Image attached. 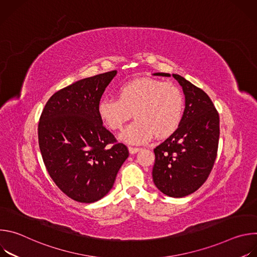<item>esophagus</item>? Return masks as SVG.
<instances>
[{"label": "esophagus", "mask_w": 257, "mask_h": 257, "mask_svg": "<svg viewBox=\"0 0 257 257\" xmlns=\"http://www.w3.org/2000/svg\"><path fill=\"white\" fill-rule=\"evenodd\" d=\"M128 150H129V153H130L131 155H134V154H136V153H138V152L141 151V149H139V148H132V146H130V148H129Z\"/></svg>", "instance_id": "esophagus-1"}]
</instances>
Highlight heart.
<instances>
[{
	"label": "heart",
	"instance_id": "b5f03b06",
	"mask_svg": "<svg viewBox=\"0 0 257 257\" xmlns=\"http://www.w3.org/2000/svg\"><path fill=\"white\" fill-rule=\"evenodd\" d=\"M184 108V94L175 83L137 78L117 89V99H100L97 115L108 129L117 131L124 127L132 114L135 121L120 134V139L141 144L154 135L163 139L173 134L182 121Z\"/></svg>",
	"mask_w": 257,
	"mask_h": 257
}]
</instances>
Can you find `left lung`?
<instances>
[{"label": "left lung", "mask_w": 257, "mask_h": 257, "mask_svg": "<svg viewBox=\"0 0 257 257\" xmlns=\"http://www.w3.org/2000/svg\"><path fill=\"white\" fill-rule=\"evenodd\" d=\"M170 77L169 73H155ZM185 109L178 129L154 150L153 180L164 194L180 198L195 192L206 181L216 158L219 117L209 96L178 74Z\"/></svg>", "instance_id": "8db88e82"}]
</instances>
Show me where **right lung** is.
I'll list each match as a JSON object with an SVG mask.
<instances>
[{"instance_id": "1", "label": "right lung", "mask_w": 257, "mask_h": 257, "mask_svg": "<svg viewBox=\"0 0 257 257\" xmlns=\"http://www.w3.org/2000/svg\"><path fill=\"white\" fill-rule=\"evenodd\" d=\"M117 71L78 80L54 93L39 123V144L56 185L70 198L91 203L113 188L129 156L97 115L101 95ZM112 144V146H109Z\"/></svg>"}]
</instances>
